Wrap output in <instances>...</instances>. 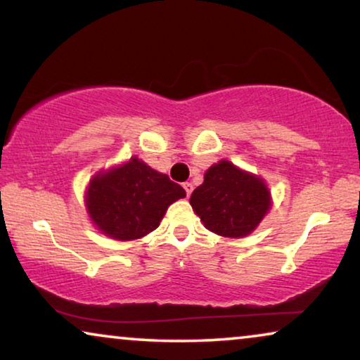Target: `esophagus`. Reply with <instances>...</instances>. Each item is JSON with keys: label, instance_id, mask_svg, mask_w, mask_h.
I'll return each instance as SVG.
<instances>
[{"label": "esophagus", "instance_id": "34e87169", "mask_svg": "<svg viewBox=\"0 0 360 360\" xmlns=\"http://www.w3.org/2000/svg\"><path fill=\"white\" fill-rule=\"evenodd\" d=\"M184 189H186V194H187V197H189L191 194H192V191H194V186H192V182H184Z\"/></svg>", "mask_w": 360, "mask_h": 360}]
</instances>
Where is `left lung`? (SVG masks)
<instances>
[{
  "mask_svg": "<svg viewBox=\"0 0 360 360\" xmlns=\"http://www.w3.org/2000/svg\"><path fill=\"white\" fill-rule=\"evenodd\" d=\"M189 202L207 230L226 238H243L269 210L271 194L261 178L224 160L209 168Z\"/></svg>",
  "mask_w": 360,
  "mask_h": 360,
  "instance_id": "left-lung-1",
  "label": "left lung"
}]
</instances>
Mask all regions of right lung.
<instances>
[{"mask_svg":"<svg viewBox=\"0 0 360 360\" xmlns=\"http://www.w3.org/2000/svg\"><path fill=\"white\" fill-rule=\"evenodd\" d=\"M186 191L139 158L99 173L89 182L86 207L98 229L120 241L136 240L160 225Z\"/></svg>","mask_w":360,"mask_h":360,"instance_id":"right-lung-1","label":"right lung"}]
</instances>
